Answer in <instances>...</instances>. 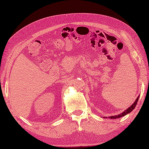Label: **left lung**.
<instances>
[{
    "mask_svg": "<svg viewBox=\"0 0 149 149\" xmlns=\"http://www.w3.org/2000/svg\"><path fill=\"white\" fill-rule=\"evenodd\" d=\"M139 96L137 97V99H136V101L134 102V103H133V104H132L131 106L130 107L127 108V109H126V110H125L124 112H122L121 114H119V115H115V116L109 117V118H110V119H116V118H122V117L125 116V115H127V114H128V113H130V112H131L132 111H133V109H134V108L136 107V104H137V103H138V101H139Z\"/></svg>",
    "mask_w": 149,
    "mask_h": 149,
    "instance_id": "obj_1",
    "label": "left lung"
}]
</instances>
